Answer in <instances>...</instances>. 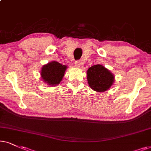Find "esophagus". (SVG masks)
Listing matches in <instances>:
<instances>
[{
	"mask_svg": "<svg viewBox=\"0 0 151 151\" xmlns=\"http://www.w3.org/2000/svg\"><path fill=\"white\" fill-rule=\"evenodd\" d=\"M75 65H76V67L80 68L81 66V62L79 61H75Z\"/></svg>",
	"mask_w": 151,
	"mask_h": 151,
	"instance_id": "1",
	"label": "esophagus"
}]
</instances>
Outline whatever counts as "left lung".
<instances>
[{"instance_id": "8db88e82", "label": "left lung", "mask_w": 151, "mask_h": 151, "mask_svg": "<svg viewBox=\"0 0 151 151\" xmlns=\"http://www.w3.org/2000/svg\"><path fill=\"white\" fill-rule=\"evenodd\" d=\"M88 85L96 92H104L113 85L114 75L100 64L92 65L87 70Z\"/></svg>"}]
</instances>
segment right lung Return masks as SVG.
Returning a JSON list of instances; mask_svg holds the SVG:
<instances>
[{"instance_id": "1", "label": "right lung", "mask_w": 151, "mask_h": 151, "mask_svg": "<svg viewBox=\"0 0 151 151\" xmlns=\"http://www.w3.org/2000/svg\"><path fill=\"white\" fill-rule=\"evenodd\" d=\"M68 66L57 61H51L43 65L41 77L43 81L50 86H58L63 79Z\"/></svg>"}]
</instances>
